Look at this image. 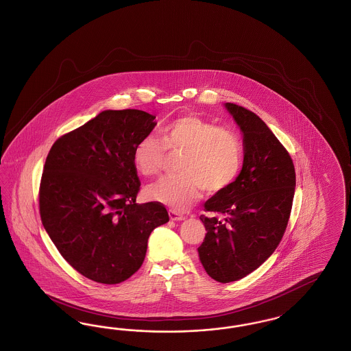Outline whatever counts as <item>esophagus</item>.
<instances>
[{
	"instance_id": "obj_1",
	"label": "esophagus",
	"mask_w": 351,
	"mask_h": 351,
	"mask_svg": "<svg viewBox=\"0 0 351 351\" xmlns=\"http://www.w3.org/2000/svg\"><path fill=\"white\" fill-rule=\"evenodd\" d=\"M169 215L171 220H184V215L175 210H169Z\"/></svg>"
}]
</instances>
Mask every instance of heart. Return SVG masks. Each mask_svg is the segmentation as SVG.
Returning a JSON list of instances; mask_svg holds the SVG:
<instances>
[{
	"mask_svg": "<svg viewBox=\"0 0 351 351\" xmlns=\"http://www.w3.org/2000/svg\"><path fill=\"white\" fill-rule=\"evenodd\" d=\"M167 152L182 153L179 175L167 176L146 189V197L182 211L207 193L230 188L240 173L243 160L241 134L230 127L194 115L176 118L160 130V138L146 134L133 147L134 169L145 178L157 176L165 167Z\"/></svg>",
	"mask_w": 351,
	"mask_h": 351,
	"instance_id": "obj_1",
	"label": "heart"
}]
</instances>
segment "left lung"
<instances>
[{"label": "left lung", "mask_w": 351, "mask_h": 351, "mask_svg": "<svg viewBox=\"0 0 351 351\" xmlns=\"http://www.w3.org/2000/svg\"><path fill=\"white\" fill-rule=\"evenodd\" d=\"M243 133V166L230 188L206 201L205 240L198 247L208 276L245 278L275 252L293 205L295 169L288 150L253 111L227 102Z\"/></svg>", "instance_id": "1"}]
</instances>
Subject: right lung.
<instances>
[{
    "mask_svg": "<svg viewBox=\"0 0 351 351\" xmlns=\"http://www.w3.org/2000/svg\"><path fill=\"white\" fill-rule=\"evenodd\" d=\"M154 119L141 110H106L49 150L38 189L43 226L67 263L96 282L131 278L152 230L169 221L162 204H136L133 147Z\"/></svg>",
    "mask_w": 351,
    "mask_h": 351,
    "instance_id": "add662e5",
    "label": "right lung"
}]
</instances>
